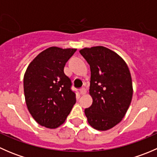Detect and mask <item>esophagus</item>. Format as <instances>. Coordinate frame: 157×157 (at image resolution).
I'll return each mask as SVG.
<instances>
[{"mask_svg": "<svg viewBox=\"0 0 157 157\" xmlns=\"http://www.w3.org/2000/svg\"><path fill=\"white\" fill-rule=\"evenodd\" d=\"M80 93L81 95H85L86 93V90L85 88H82L80 90Z\"/></svg>", "mask_w": 157, "mask_h": 157, "instance_id": "obj_1", "label": "esophagus"}]
</instances>
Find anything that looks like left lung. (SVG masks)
Returning <instances> with one entry per match:
<instances>
[{
  "label": "left lung",
  "mask_w": 157,
  "mask_h": 157,
  "mask_svg": "<svg viewBox=\"0 0 157 157\" xmlns=\"http://www.w3.org/2000/svg\"><path fill=\"white\" fill-rule=\"evenodd\" d=\"M80 53L90 64L91 106L84 110L90 126L107 131L122 120L131 104L133 86L125 61L103 46L84 48Z\"/></svg>",
  "instance_id": "obj_1"
}]
</instances>
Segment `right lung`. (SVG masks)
<instances>
[{
    "label": "right lung",
    "instance_id": "1",
    "mask_svg": "<svg viewBox=\"0 0 157 157\" xmlns=\"http://www.w3.org/2000/svg\"><path fill=\"white\" fill-rule=\"evenodd\" d=\"M77 48L50 47L28 66L23 77L25 100L29 113L40 125L54 129L65 121L76 102L71 81L64 67Z\"/></svg>",
    "mask_w": 157,
    "mask_h": 157
}]
</instances>
